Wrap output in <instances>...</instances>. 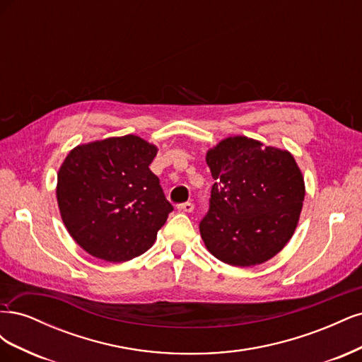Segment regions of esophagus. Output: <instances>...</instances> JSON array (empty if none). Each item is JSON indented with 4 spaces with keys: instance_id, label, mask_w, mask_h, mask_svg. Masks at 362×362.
Returning a JSON list of instances; mask_svg holds the SVG:
<instances>
[{
    "instance_id": "1",
    "label": "esophagus",
    "mask_w": 362,
    "mask_h": 362,
    "mask_svg": "<svg viewBox=\"0 0 362 362\" xmlns=\"http://www.w3.org/2000/svg\"><path fill=\"white\" fill-rule=\"evenodd\" d=\"M178 210L182 213H192L194 210V205L192 202H184L178 205Z\"/></svg>"
}]
</instances>
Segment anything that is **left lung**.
Returning <instances> with one entry per match:
<instances>
[{
  "mask_svg": "<svg viewBox=\"0 0 362 362\" xmlns=\"http://www.w3.org/2000/svg\"><path fill=\"white\" fill-rule=\"evenodd\" d=\"M205 160L216 180L210 210L199 223L206 249L237 267L275 257L298 226L305 198L293 156L235 136L208 151Z\"/></svg>",
  "mask_w": 362,
  "mask_h": 362,
  "instance_id": "1",
  "label": "left lung"
}]
</instances>
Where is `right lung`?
<instances>
[{
  "label": "right lung",
  "mask_w": 362,
  "mask_h": 362,
  "mask_svg": "<svg viewBox=\"0 0 362 362\" xmlns=\"http://www.w3.org/2000/svg\"><path fill=\"white\" fill-rule=\"evenodd\" d=\"M157 148L128 134L74 148L57 175L63 223L87 254L133 259L154 245L173 210L149 169Z\"/></svg>",
  "instance_id": "add662e5"
}]
</instances>
